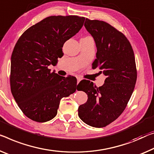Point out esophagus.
Masks as SVG:
<instances>
[{
    "label": "esophagus",
    "instance_id": "34e87169",
    "mask_svg": "<svg viewBox=\"0 0 154 154\" xmlns=\"http://www.w3.org/2000/svg\"><path fill=\"white\" fill-rule=\"evenodd\" d=\"M82 80V79H80V77H77V84H79V82H80V80Z\"/></svg>",
    "mask_w": 154,
    "mask_h": 154
}]
</instances>
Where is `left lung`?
Wrapping results in <instances>:
<instances>
[{"label":"left lung","instance_id":"obj_1","mask_svg":"<svg viewBox=\"0 0 154 154\" xmlns=\"http://www.w3.org/2000/svg\"><path fill=\"white\" fill-rule=\"evenodd\" d=\"M85 27L94 38L96 58L92 68L106 75L105 83L96 87L87 80L86 103L79 106V116L94 127H104L121 115L133 93L137 79L134 50L127 38L105 21L86 18ZM80 84V83H79Z\"/></svg>","mask_w":154,"mask_h":154}]
</instances>
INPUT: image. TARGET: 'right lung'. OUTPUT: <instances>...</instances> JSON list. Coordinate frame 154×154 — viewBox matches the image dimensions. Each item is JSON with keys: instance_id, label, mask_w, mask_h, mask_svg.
I'll return each instance as SVG.
<instances>
[{"instance_id": "obj_1", "label": "right lung", "mask_w": 154, "mask_h": 154, "mask_svg": "<svg viewBox=\"0 0 154 154\" xmlns=\"http://www.w3.org/2000/svg\"><path fill=\"white\" fill-rule=\"evenodd\" d=\"M85 20L79 16H49L28 28L16 43L11 58V91L29 119L51 120L61 99L75 91L74 76H60L48 66L63 56L64 43L79 32Z\"/></svg>"}]
</instances>
